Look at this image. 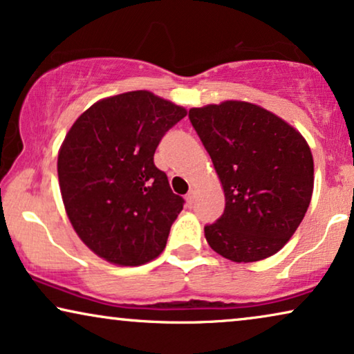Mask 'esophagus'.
I'll use <instances>...</instances> for the list:
<instances>
[{"mask_svg": "<svg viewBox=\"0 0 354 354\" xmlns=\"http://www.w3.org/2000/svg\"><path fill=\"white\" fill-rule=\"evenodd\" d=\"M185 200H187V203H188V205H193V203H195V192H188V195L185 196Z\"/></svg>", "mask_w": 354, "mask_h": 354, "instance_id": "esophagus-1", "label": "esophagus"}]
</instances>
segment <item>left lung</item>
Wrapping results in <instances>:
<instances>
[{
  "label": "left lung",
  "mask_w": 354,
  "mask_h": 354,
  "mask_svg": "<svg viewBox=\"0 0 354 354\" xmlns=\"http://www.w3.org/2000/svg\"><path fill=\"white\" fill-rule=\"evenodd\" d=\"M188 118L225 195L224 214L205 227L207 243L234 263L275 254L311 203L314 162L306 140L283 119L246 101L192 108Z\"/></svg>",
  "instance_id": "left-lung-1"
}]
</instances>
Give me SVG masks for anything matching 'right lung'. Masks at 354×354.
Here are the masks:
<instances>
[{
	"instance_id": "obj_1",
	"label": "right lung",
	"mask_w": 354,
	"mask_h": 354,
	"mask_svg": "<svg viewBox=\"0 0 354 354\" xmlns=\"http://www.w3.org/2000/svg\"><path fill=\"white\" fill-rule=\"evenodd\" d=\"M185 115L182 106L138 90L90 106L67 132L57 156L62 201L77 235L100 258L142 266L166 248L185 201L153 156Z\"/></svg>"
}]
</instances>
